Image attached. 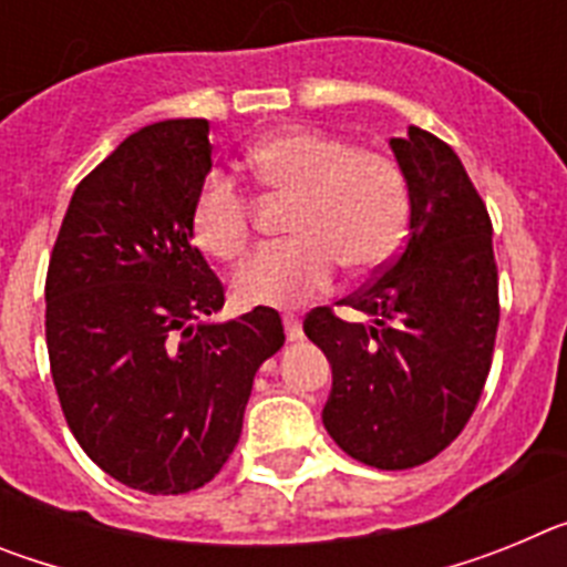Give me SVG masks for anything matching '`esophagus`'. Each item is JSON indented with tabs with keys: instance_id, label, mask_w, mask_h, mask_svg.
Returning a JSON list of instances; mask_svg holds the SVG:
<instances>
[{
	"instance_id": "obj_1",
	"label": "esophagus",
	"mask_w": 567,
	"mask_h": 567,
	"mask_svg": "<svg viewBox=\"0 0 567 567\" xmlns=\"http://www.w3.org/2000/svg\"><path fill=\"white\" fill-rule=\"evenodd\" d=\"M284 332H287V340L303 338V329H300L298 315H284Z\"/></svg>"
}]
</instances>
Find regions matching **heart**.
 <instances>
[{"label":"heart","instance_id":"b5f03b06","mask_svg":"<svg viewBox=\"0 0 567 567\" xmlns=\"http://www.w3.org/2000/svg\"><path fill=\"white\" fill-rule=\"evenodd\" d=\"M247 164L275 195H295L287 229L295 238L260 247L233 275L247 307H295L332 284L338 260L349 272H372L398 252L409 189L383 153L354 150L320 130H287L249 147ZM252 204L233 175L213 169L195 193L193 235L224 260L247 249Z\"/></svg>","mask_w":567,"mask_h":567}]
</instances>
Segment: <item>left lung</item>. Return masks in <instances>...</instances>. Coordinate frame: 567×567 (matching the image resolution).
<instances>
[{
	"label": "left lung",
	"mask_w": 567,
	"mask_h": 567,
	"mask_svg": "<svg viewBox=\"0 0 567 567\" xmlns=\"http://www.w3.org/2000/svg\"><path fill=\"white\" fill-rule=\"evenodd\" d=\"M409 187V235L380 278L340 300L365 323L312 309L303 332L332 365L323 425L349 457L385 471L437 457L468 423L497 338L491 218L463 162L409 127L389 142Z\"/></svg>",
	"instance_id": "obj_1"
}]
</instances>
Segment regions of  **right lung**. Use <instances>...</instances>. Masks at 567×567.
Masks as SVG:
<instances>
[{"label": "right lung", "instance_id": "obj_1", "mask_svg": "<svg viewBox=\"0 0 567 567\" xmlns=\"http://www.w3.org/2000/svg\"><path fill=\"white\" fill-rule=\"evenodd\" d=\"M207 118L124 138L76 187L50 255L44 332L70 432L147 494H187L238 445L255 372L284 346L269 307L213 320L224 287L193 247Z\"/></svg>", "mask_w": 567, "mask_h": 567}]
</instances>
